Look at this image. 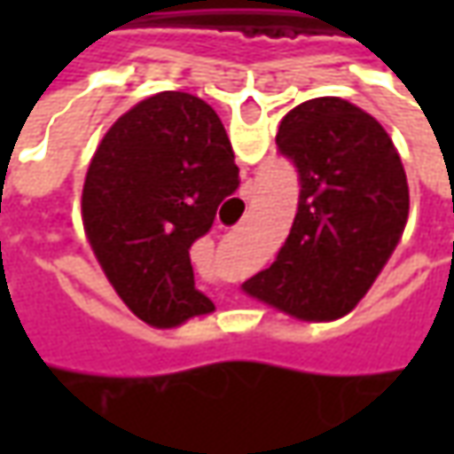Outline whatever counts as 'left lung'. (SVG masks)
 <instances>
[{"instance_id":"8db88e82","label":"left lung","mask_w":454,"mask_h":454,"mask_svg":"<svg viewBox=\"0 0 454 454\" xmlns=\"http://www.w3.org/2000/svg\"><path fill=\"white\" fill-rule=\"evenodd\" d=\"M275 144L301 174L290 235L242 290L298 321H336L369 293L410 217V186L392 136L343 98L283 115Z\"/></svg>"}]
</instances>
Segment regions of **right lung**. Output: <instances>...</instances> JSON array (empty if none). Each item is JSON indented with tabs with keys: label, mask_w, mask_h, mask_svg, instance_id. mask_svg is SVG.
Returning a JSON list of instances; mask_svg holds the SVG:
<instances>
[{
	"label": "right lung",
	"mask_w": 454,
	"mask_h": 454,
	"mask_svg": "<svg viewBox=\"0 0 454 454\" xmlns=\"http://www.w3.org/2000/svg\"><path fill=\"white\" fill-rule=\"evenodd\" d=\"M237 186L227 131L192 93L146 98L100 138L82 184V227L106 278L141 321L176 328L215 310L194 288L189 247Z\"/></svg>",
	"instance_id": "add662e5"
}]
</instances>
